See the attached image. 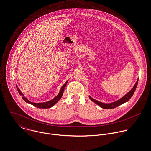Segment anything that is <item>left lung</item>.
I'll list each match as a JSON object with an SVG mask.
<instances>
[{"label":"left lung","mask_w":151,"mask_h":151,"mask_svg":"<svg viewBox=\"0 0 151 151\" xmlns=\"http://www.w3.org/2000/svg\"><path fill=\"white\" fill-rule=\"evenodd\" d=\"M138 79H137V82L134 84L133 87L132 88V90L129 92H128L122 98H121L120 99L116 101L115 102H111V103L106 104V103H103V102H101L100 101L96 100L93 99L92 97H91L90 96H89V98L91 100L93 101L94 103H96L99 106H100L101 108H104V109H112V108H116L117 106L122 105V104H123V103H125V102H127L128 101L131 99V97L134 94V91H135V89L137 88V84H138Z\"/></svg>","instance_id":"obj_1"}]
</instances>
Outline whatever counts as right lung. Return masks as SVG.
Segmentation results:
<instances>
[{
	"mask_svg": "<svg viewBox=\"0 0 151 151\" xmlns=\"http://www.w3.org/2000/svg\"><path fill=\"white\" fill-rule=\"evenodd\" d=\"M68 81H67L65 82V83L64 84L61 88L60 89V91L59 92V93L58 94V95L55 97L53 99L51 100L50 101H48L47 102H40V103H36V102H32L31 101H30L29 100H28V99H27L24 95L22 94V93L20 91L19 88H18V86L16 84V87H17V90L19 93V94L21 95V96H22V99L23 100L25 101L27 103H28L29 104H31L32 105L35 106V107L36 108H43V109H46V108H51L52 106H53L58 101L60 100L61 99V98L62 97L63 95V93H64V89L66 87V85Z\"/></svg>",
	"mask_w": 151,
	"mask_h": 151,
	"instance_id": "1",
	"label": "right lung"
}]
</instances>
